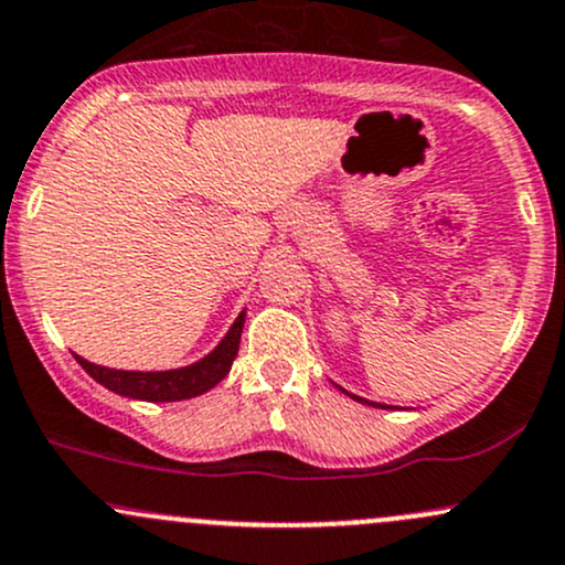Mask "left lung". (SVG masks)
Masks as SVG:
<instances>
[{"label": "left lung", "mask_w": 565, "mask_h": 565, "mask_svg": "<svg viewBox=\"0 0 565 565\" xmlns=\"http://www.w3.org/2000/svg\"><path fill=\"white\" fill-rule=\"evenodd\" d=\"M342 392H345V388H342ZM348 394V392H345ZM353 399H359V403H364V405H375V403H370V399H364V397H356V394H351ZM375 408H383V405H375Z\"/></svg>", "instance_id": "left-lung-1"}]
</instances>
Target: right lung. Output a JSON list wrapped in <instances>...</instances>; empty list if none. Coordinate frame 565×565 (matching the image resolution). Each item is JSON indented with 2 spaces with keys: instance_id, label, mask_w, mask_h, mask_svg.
I'll use <instances>...</instances> for the list:
<instances>
[{
  "instance_id": "right-lung-1",
  "label": "right lung",
  "mask_w": 565,
  "mask_h": 565,
  "mask_svg": "<svg viewBox=\"0 0 565 565\" xmlns=\"http://www.w3.org/2000/svg\"><path fill=\"white\" fill-rule=\"evenodd\" d=\"M244 329V312L236 318L228 334L223 337L217 348L201 362L190 364L182 370H166V372H132V370H110L92 364L86 359H78V364L95 377L97 383L110 388V392L121 394L130 399H147V403H177V399H190L198 394L209 392L217 386L225 375H228L231 364H234L236 353H239V340Z\"/></svg>"
}]
</instances>
